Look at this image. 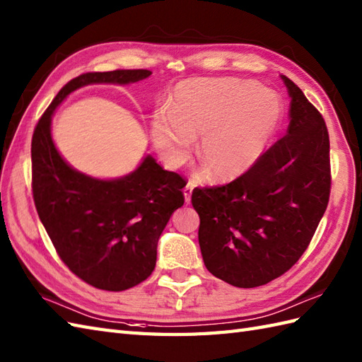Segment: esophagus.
<instances>
[{
    "label": "esophagus",
    "mask_w": 362,
    "mask_h": 362,
    "mask_svg": "<svg viewBox=\"0 0 362 362\" xmlns=\"http://www.w3.org/2000/svg\"><path fill=\"white\" fill-rule=\"evenodd\" d=\"M192 188H194V183L192 182H188L187 183V187L183 188V194H185V202H187V204H189L191 202V194H192Z\"/></svg>",
    "instance_id": "34e87169"
}]
</instances>
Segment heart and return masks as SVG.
Wrapping results in <instances>:
<instances>
[{
  "mask_svg": "<svg viewBox=\"0 0 362 362\" xmlns=\"http://www.w3.org/2000/svg\"><path fill=\"white\" fill-rule=\"evenodd\" d=\"M281 115L279 98L255 81L191 80L174 90L170 111L154 114L151 136L174 166L187 160L192 141L202 136L199 162L213 179L231 180L262 157Z\"/></svg>",
  "mask_w": 362,
  "mask_h": 362,
  "instance_id": "obj_1",
  "label": "heart"
}]
</instances>
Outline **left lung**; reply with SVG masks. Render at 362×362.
Instances as JSON below:
<instances>
[{
    "label": "left lung",
    "mask_w": 362,
    "mask_h": 362,
    "mask_svg": "<svg viewBox=\"0 0 362 362\" xmlns=\"http://www.w3.org/2000/svg\"><path fill=\"white\" fill-rule=\"evenodd\" d=\"M282 80L291 97L287 134L247 173L191 196L206 270L239 288L287 273L308 248L330 199L324 117L298 85Z\"/></svg>",
    "instance_id": "obj_1"
}]
</instances>
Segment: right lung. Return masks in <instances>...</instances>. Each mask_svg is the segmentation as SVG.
I'll return each mask as SVG.
<instances>
[{"label":"right lung","instance_id":"add662e5","mask_svg":"<svg viewBox=\"0 0 362 362\" xmlns=\"http://www.w3.org/2000/svg\"><path fill=\"white\" fill-rule=\"evenodd\" d=\"M148 69L86 72L60 89L32 136V196L57 255L92 287L123 291L153 273L157 242L171 214L185 202L187 180L148 156L136 171L98 180L67 165L50 137L55 107L90 83H134Z\"/></svg>","mask_w":362,"mask_h":362}]
</instances>
